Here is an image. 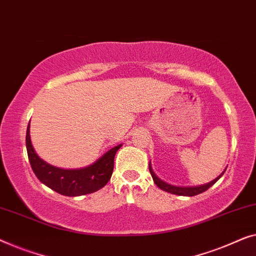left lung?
<instances>
[{
	"mask_svg": "<svg viewBox=\"0 0 256 256\" xmlns=\"http://www.w3.org/2000/svg\"><path fill=\"white\" fill-rule=\"evenodd\" d=\"M225 170H226V169H225ZM225 170L222 172L217 178H214V181L206 183V184H203V186H175L168 184V183L164 182L162 180H160L159 178H158V176L156 175V172H153L152 166H150V175H152L154 183H156V184L159 186L160 189L164 190V192L174 194V195H178V196H196V195H198V194L206 192V190L210 188V186H214V183L222 178V174L225 172Z\"/></svg>",
	"mask_w": 256,
	"mask_h": 256,
	"instance_id": "1",
	"label": "left lung"
}]
</instances>
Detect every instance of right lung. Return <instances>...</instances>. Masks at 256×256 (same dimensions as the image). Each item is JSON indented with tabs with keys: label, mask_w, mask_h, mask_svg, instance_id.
Segmentation results:
<instances>
[{
	"label": "right lung",
	"mask_w": 256,
	"mask_h": 256,
	"mask_svg": "<svg viewBox=\"0 0 256 256\" xmlns=\"http://www.w3.org/2000/svg\"><path fill=\"white\" fill-rule=\"evenodd\" d=\"M26 150L31 168L39 181L64 196H81L92 194L109 182L114 172V160L118 145L100 158L96 162L80 169H62L45 162L37 156L31 144L30 124L26 130Z\"/></svg>",
	"instance_id": "obj_1"
}]
</instances>
